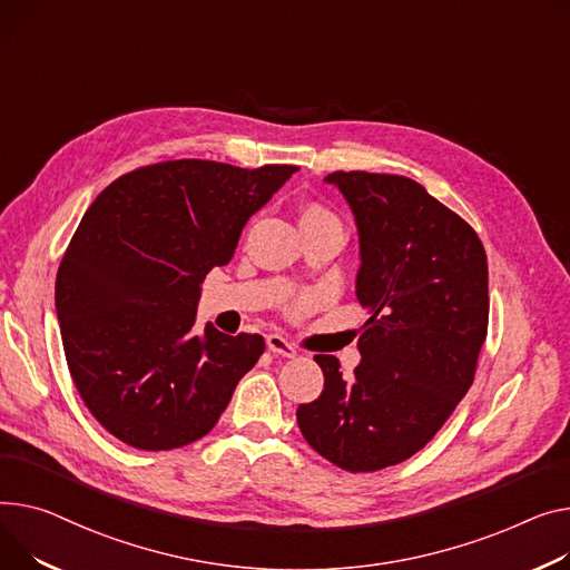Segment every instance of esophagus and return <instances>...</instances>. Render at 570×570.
<instances>
[{"label":"esophagus","mask_w":570,"mask_h":570,"mask_svg":"<svg viewBox=\"0 0 570 570\" xmlns=\"http://www.w3.org/2000/svg\"><path fill=\"white\" fill-rule=\"evenodd\" d=\"M268 348L275 353V355H282V357H295L297 351L293 344H288V341L279 334H271L268 336Z\"/></svg>","instance_id":"34e87169"}]
</instances>
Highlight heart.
<instances>
[{
	"instance_id": "1",
	"label": "heart",
	"mask_w": 570,
	"mask_h": 570,
	"mask_svg": "<svg viewBox=\"0 0 570 570\" xmlns=\"http://www.w3.org/2000/svg\"><path fill=\"white\" fill-rule=\"evenodd\" d=\"M302 219H336V217L332 213H327L325 208H321V206H307L305 210H302L299 222Z\"/></svg>"
}]
</instances>
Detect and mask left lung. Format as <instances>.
<instances>
[{"label":"left lung","mask_w":570,"mask_h":570,"mask_svg":"<svg viewBox=\"0 0 570 570\" xmlns=\"http://www.w3.org/2000/svg\"><path fill=\"white\" fill-rule=\"evenodd\" d=\"M355 217L366 309L353 377L316 355L325 385L297 407V426L323 459L375 472L420 451L468 394L488 330V261L479 236L405 176H325Z\"/></svg>","instance_id":"left-lung-1"}]
</instances>
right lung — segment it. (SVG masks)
Returning a JSON list of instances; mask_svg holds the SVG:
<instances>
[{
  "label": "right lung",
  "instance_id": "obj_1",
  "mask_svg": "<svg viewBox=\"0 0 570 570\" xmlns=\"http://www.w3.org/2000/svg\"><path fill=\"white\" fill-rule=\"evenodd\" d=\"M295 171L160 163L89 206L61 258L55 307L72 383L114 438L165 451L217 424L265 341L213 323L195 332L202 284Z\"/></svg>",
  "mask_w": 570,
  "mask_h": 570
}]
</instances>
